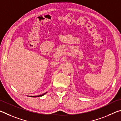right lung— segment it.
I'll return each instance as SVG.
<instances>
[{"label": "right lung", "instance_id": "right-lung-1", "mask_svg": "<svg viewBox=\"0 0 121 121\" xmlns=\"http://www.w3.org/2000/svg\"><path fill=\"white\" fill-rule=\"evenodd\" d=\"M46 93H44V94H43V95H35V96H30V97H41V96H43L44 95H45V94ZM28 97H29V96L28 95Z\"/></svg>", "mask_w": 121, "mask_h": 121}]
</instances>
